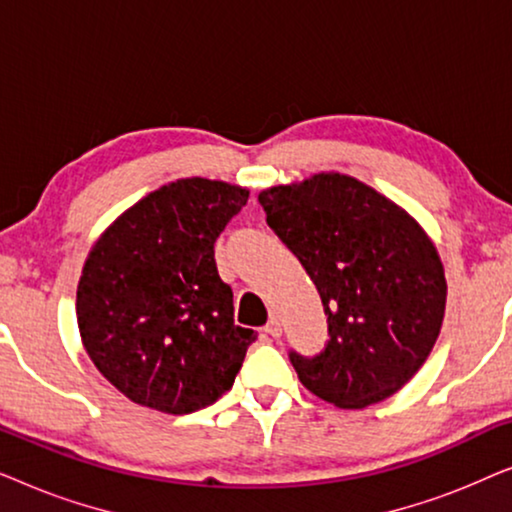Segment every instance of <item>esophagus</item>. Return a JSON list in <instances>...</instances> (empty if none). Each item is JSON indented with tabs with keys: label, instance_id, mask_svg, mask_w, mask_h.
<instances>
[{
	"label": "esophagus",
	"instance_id": "esophagus-1",
	"mask_svg": "<svg viewBox=\"0 0 512 512\" xmlns=\"http://www.w3.org/2000/svg\"><path fill=\"white\" fill-rule=\"evenodd\" d=\"M265 333L272 335V338H279V335H282V324H279L277 317H272L268 321V326H265Z\"/></svg>",
	"mask_w": 512,
	"mask_h": 512
}]
</instances>
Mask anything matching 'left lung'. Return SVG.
<instances>
[{"instance_id":"left-lung-1","label":"left lung","mask_w":512,"mask_h":512,"mask_svg":"<svg viewBox=\"0 0 512 512\" xmlns=\"http://www.w3.org/2000/svg\"><path fill=\"white\" fill-rule=\"evenodd\" d=\"M258 202L328 314L324 352H291L298 380L345 410L394 396L443 326L447 282L436 244L403 207L349 174L265 188Z\"/></svg>"}]
</instances>
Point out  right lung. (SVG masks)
<instances>
[{
	"instance_id": "add662e5",
	"label": "right lung",
	"mask_w": 512,
	"mask_h": 512,
	"mask_svg": "<svg viewBox=\"0 0 512 512\" xmlns=\"http://www.w3.org/2000/svg\"><path fill=\"white\" fill-rule=\"evenodd\" d=\"M249 188L202 177L144 195L97 237L76 289L95 368L132 403L188 415L233 387L256 333L235 324L214 242Z\"/></svg>"
}]
</instances>
